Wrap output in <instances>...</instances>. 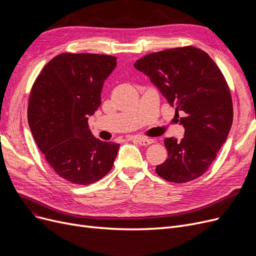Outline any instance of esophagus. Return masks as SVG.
Returning a JSON list of instances; mask_svg holds the SVG:
<instances>
[{
  "label": "esophagus",
  "instance_id": "obj_1",
  "mask_svg": "<svg viewBox=\"0 0 256 256\" xmlns=\"http://www.w3.org/2000/svg\"><path fill=\"white\" fill-rule=\"evenodd\" d=\"M132 140H135L136 142H138L142 146H148V145L154 143V139H147V138H144V137H136V138H134Z\"/></svg>",
  "mask_w": 256,
  "mask_h": 256
}]
</instances>
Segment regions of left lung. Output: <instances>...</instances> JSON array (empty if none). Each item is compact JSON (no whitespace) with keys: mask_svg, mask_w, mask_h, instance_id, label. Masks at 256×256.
I'll return each mask as SVG.
<instances>
[{"mask_svg":"<svg viewBox=\"0 0 256 256\" xmlns=\"http://www.w3.org/2000/svg\"><path fill=\"white\" fill-rule=\"evenodd\" d=\"M168 102L176 106L184 137L164 140L168 158L156 166L158 176L184 184L202 176L226 141L234 119L232 98L214 61L193 46L152 52L135 62Z\"/></svg>","mask_w":256,"mask_h":256,"instance_id":"8db88e82","label":"left lung"}]
</instances>
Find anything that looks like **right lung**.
Returning <instances> with one entry per match:
<instances>
[{"instance_id":"add662e5","label":"right lung","mask_w":256,"mask_h":256,"mask_svg":"<svg viewBox=\"0 0 256 256\" xmlns=\"http://www.w3.org/2000/svg\"><path fill=\"white\" fill-rule=\"evenodd\" d=\"M116 57L63 52L40 72L32 86L28 122L34 140L58 176L87 186L112 169L120 144L94 138L88 117L100 106L104 80Z\"/></svg>"}]
</instances>
